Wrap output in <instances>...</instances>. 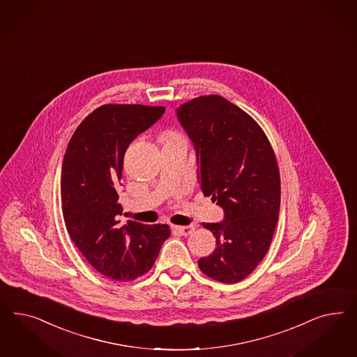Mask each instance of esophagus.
I'll return each mask as SVG.
<instances>
[{
	"mask_svg": "<svg viewBox=\"0 0 357 357\" xmlns=\"http://www.w3.org/2000/svg\"><path fill=\"white\" fill-rule=\"evenodd\" d=\"M174 230L178 231L181 236H188L191 234L195 230L194 225H185V227H181V225H173Z\"/></svg>",
	"mask_w": 357,
	"mask_h": 357,
	"instance_id": "esophagus-1",
	"label": "esophagus"
}]
</instances>
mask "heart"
<instances>
[{
	"label": "heart",
	"instance_id": "b5f03b06",
	"mask_svg": "<svg viewBox=\"0 0 357 357\" xmlns=\"http://www.w3.org/2000/svg\"><path fill=\"white\" fill-rule=\"evenodd\" d=\"M165 140L166 141H173V140H178V139H181L178 135H175L174 132H167V133H165Z\"/></svg>",
	"mask_w": 357,
	"mask_h": 357
}]
</instances>
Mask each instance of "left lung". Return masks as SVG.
Masks as SVG:
<instances>
[{"mask_svg": "<svg viewBox=\"0 0 357 357\" xmlns=\"http://www.w3.org/2000/svg\"><path fill=\"white\" fill-rule=\"evenodd\" d=\"M176 118L194 145L203 194L224 211L222 221L203 222L216 249L199 267L215 280L238 282L267 254L279 220L275 153L258 123L220 96L181 105Z\"/></svg>", "mask_w": 357, "mask_h": 357, "instance_id": "left-lung-1", "label": "left lung"}]
</instances>
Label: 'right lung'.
I'll use <instances>...</instances> for the list:
<instances>
[{
  "label": "right lung",
  "instance_id": "right-lung-1",
  "mask_svg": "<svg viewBox=\"0 0 357 357\" xmlns=\"http://www.w3.org/2000/svg\"><path fill=\"white\" fill-rule=\"evenodd\" d=\"M165 107L105 105L77 127L61 166V208L65 227L87 261L106 278L135 280L151 270L163 242L165 224L120 221V179L124 153Z\"/></svg>",
  "mask_w": 357,
  "mask_h": 357
}]
</instances>
